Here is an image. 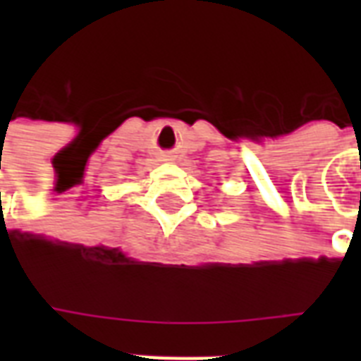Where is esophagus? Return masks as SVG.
<instances>
[{
  "instance_id": "1",
  "label": "esophagus",
  "mask_w": 361,
  "mask_h": 361,
  "mask_svg": "<svg viewBox=\"0 0 361 361\" xmlns=\"http://www.w3.org/2000/svg\"><path fill=\"white\" fill-rule=\"evenodd\" d=\"M166 157H169V155H166ZM166 161H169V159H166Z\"/></svg>"
}]
</instances>
